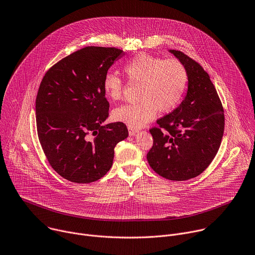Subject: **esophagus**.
Segmentation results:
<instances>
[{
    "label": "esophagus",
    "mask_w": 255,
    "mask_h": 255,
    "mask_svg": "<svg viewBox=\"0 0 255 255\" xmlns=\"http://www.w3.org/2000/svg\"><path fill=\"white\" fill-rule=\"evenodd\" d=\"M128 133H129V135H134V134L137 132V130H136L135 128H130V127H128Z\"/></svg>",
    "instance_id": "esophagus-1"
}]
</instances>
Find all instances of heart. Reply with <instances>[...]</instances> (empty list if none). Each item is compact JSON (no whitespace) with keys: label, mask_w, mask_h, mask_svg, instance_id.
Wrapping results in <instances>:
<instances>
[{"label":"heart","mask_w":255,"mask_h":255,"mask_svg":"<svg viewBox=\"0 0 255 255\" xmlns=\"http://www.w3.org/2000/svg\"><path fill=\"white\" fill-rule=\"evenodd\" d=\"M130 82L140 83L136 104H128L114 111V119L132 128H139L158 114L168 113L179 104L186 90L188 73L183 63L175 58L162 60L140 53L123 67ZM124 83L117 74L109 72L103 80V91L112 100L122 98Z\"/></svg>","instance_id":"b5f03b06"}]
</instances>
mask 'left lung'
<instances>
[{
    "label": "left lung",
    "instance_id": "8db88e82",
    "mask_svg": "<svg viewBox=\"0 0 255 255\" xmlns=\"http://www.w3.org/2000/svg\"><path fill=\"white\" fill-rule=\"evenodd\" d=\"M186 67L188 90L181 105L149 129L154 138L146 159L158 175L186 181L204 172L215 158L224 132V110L209 74L178 50Z\"/></svg>",
    "mask_w": 255,
    "mask_h": 255
}]
</instances>
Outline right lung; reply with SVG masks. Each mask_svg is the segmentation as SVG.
Listing matches in <instances>:
<instances>
[{
	"mask_svg": "<svg viewBox=\"0 0 255 255\" xmlns=\"http://www.w3.org/2000/svg\"><path fill=\"white\" fill-rule=\"evenodd\" d=\"M124 54L114 47H84L54 64L40 83L39 141L50 166L70 182L103 178L113 166L117 143L128 135L124 123L101 125L110 111L103 80Z\"/></svg>",
	"mask_w": 255,
	"mask_h": 255,
	"instance_id": "1",
	"label": "right lung"
}]
</instances>
